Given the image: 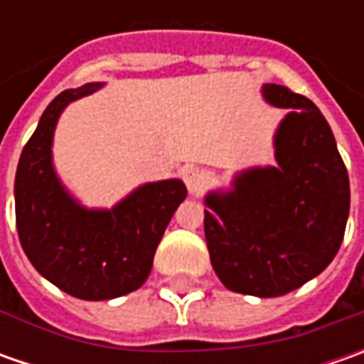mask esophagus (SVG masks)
Masks as SVG:
<instances>
[{
  "label": "esophagus",
  "mask_w": 364,
  "mask_h": 364,
  "mask_svg": "<svg viewBox=\"0 0 364 364\" xmlns=\"http://www.w3.org/2000/svg\"><path fill=\"white\" fill-rule=\"evenodd\" d=\"M182 178H184V182H186V188H188L190 194H200V190H203L204 184H206V176H204L198 168H192V166L182 172Z\"/></svg>",
  "instance_id": "obj_1"
}]
</instances>
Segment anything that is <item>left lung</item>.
Returning <instances> with one entry per match:
<instances>
[{
	"instance_id": "1",
	"label": "left lung",
	"mask_w": 364,
	"mask_h": 364,
	"mask_svg": "<svg viewBox=\"0 0 364 364\" xmlns=\"http://www.w3.org/2000/svg\"><path fill=\"white\" fill-rule=\"evenodd\" d=\"M263 99L287 109L275 137V166L249 168L229 190L204 196V237L227 289L277 298L330 265L350 208L348 172L320 109L282 85Z\"/></svg>"
}]
</instances>
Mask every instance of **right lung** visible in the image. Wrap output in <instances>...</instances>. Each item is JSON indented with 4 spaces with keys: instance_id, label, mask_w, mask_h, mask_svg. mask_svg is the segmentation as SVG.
I'll return each mask as SVG.
<instances>
[{
    "instance_id": "1",
    "label": "right lung",
    "mask_w": 364,
    "mask_h": 364,
    "mask_svg": "<svg viewBox=\"0 0 364 364\" xmlns=\"http://www.w3.org/2000/svg\"><path fill=\"white\" fill-rule=\"evenodd\" d=\"M63 91L42 113L16 172V225L23 253L42 277L80 300H113L144 286L170 218L186 198L182 180L147 182L113 208H87L52 164L58 117L68 103L99 91Z\"/></svg>"
}]
</instances>
